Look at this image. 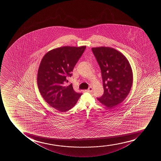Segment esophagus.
<instances>
[{
  "instance_id": "obj_1",
  "label": "esophagus",
  "mask_w": 161,
  "mask_h": 161,
  "mask_svg": "<svg viewBox=\"0 0 161 161\" xmlns=\"http://www.w3.org/2000/svg\"><path fill=\"white\" fill-rule=\"evenodd\" d=\"M92 87H90L88 88V90H86V92H92Z\"/></svg>"
}]
</instances>
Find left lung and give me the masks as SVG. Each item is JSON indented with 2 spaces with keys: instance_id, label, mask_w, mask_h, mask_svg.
<instances>
[{
  "instance_id": "8db88e82",
  "label": "left lung",
  "mask_w": 161,
  "mask_h": 161,
  "mask_svg": "<svg viewBox=\"0 0 161 161\" xmlns=\"http://www.w3.org/2000/svg\"><path fill=\"white\" fill-rule=\"evenodd\" d=\"M93 53L99 64L103 82L104 93L97 98L107 108L121 103L130 92L133 82L131 65L119 51L108 47H93Z\"/></svg>"
}]
</instances>
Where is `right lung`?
I'll return each instance as SVG.
<instances>
[{
  "label": "right lung",
  "mask_w": 161,
  "mask_h": 161,
  "mask_svg": "<svg viewBox=\"0 0 161 161\" xmlns=\"http://www.w3.org/2000/svg\"><path fill=\"white\" fill-rule=\"evenodd\" d=\"M64 46L49 51L42 58L37 73L38 87L47 103L61 112L73 108L82 93L76 92L72 84L64 86L86 48Z\"/></svg>",
  "instance_id": "obj_1"
}]
</instances>
